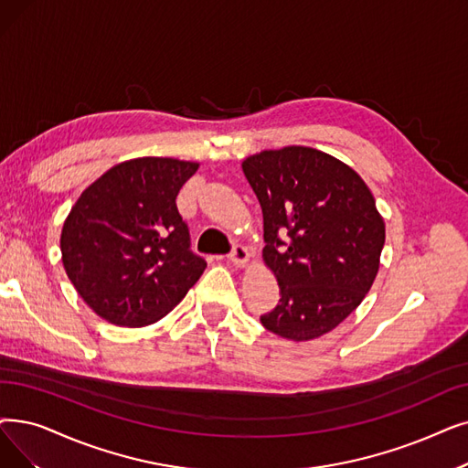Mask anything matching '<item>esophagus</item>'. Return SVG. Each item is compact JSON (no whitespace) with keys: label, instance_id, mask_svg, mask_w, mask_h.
Segmentation results:
<instances>
[{"label":"esophagus","instance_id":"34e87169","mask_svg":"<svg viewBox=\"0 0 468 468\" xmlns=\"http://www.w3.org/2000/svg\"><path fill=\"white\" fill-rule=\"evenodd\" d=\"M249 260H250V252H249V249L240 247V245L233 247V250H231V254H229V261L233 263V266H237V268H245L247 263H249Z\"/></svg>","mask_w":468,"mask_h":468}]
</instances>
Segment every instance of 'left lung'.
<instances>
[{
  "instance_id": "1",
  "label": "left lung",
  "mask_w": 468,
  "mask_h": 468,
  "mask_svg": "<svg viewBox=\"0 0 468 468\" xmlns=\"http://www.w3.org/2000/svg\"><path fill=\"white\" fill-rule=\"evenodd\" d=\"M263 214V261L281 298L261 315L294 342L327 335L357 306L378 273L384 219L356 170L312 149L282 147L242 160Z\"/></svg>"
}]
</instances>
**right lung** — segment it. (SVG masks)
Masks as SVG:
<instances>
[{
    "instance_id": "add662e5",
    "label": "right lung",
    "mask_w": 468,
    "mask_h": 468,
    "mask_svg": "<svg viewBox=\"0 0 468 468\" xmlns=\"http://www.w3.org/2000/svg\"><path fill=\"white\" fill-rule=\"evenodd\" d=\"M197 170L189 160L133 158L76 200L60 231V254L74 289L99 317L120 327L156 323L205 271L176 207Z\"/></svg>"
}]
</instances>
